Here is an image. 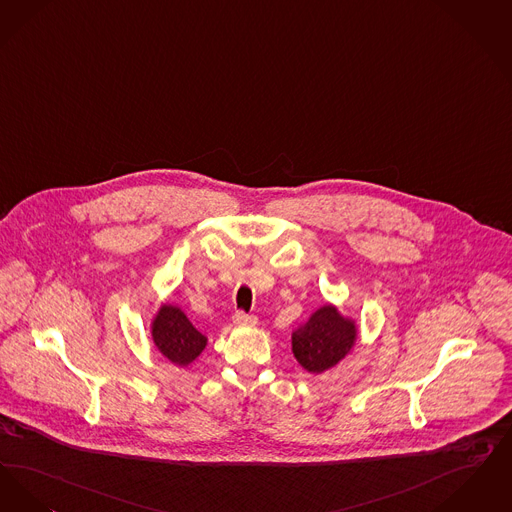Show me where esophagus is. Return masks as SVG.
<instances>
[{
  "instance_id": "esophagus-1",
  "label": "esophagus",
  "mask_w": 512,
  "mask_h": 512,
  "mask_svg": "<svg viewBox=\"0 0 512 512\" xmlns=\"http://www.w3.org/2000/svg\"><path fill=\"white\" fill-rule=\"evenodd\" d=\"M256 315H250V313L237 312L233 315V323L235 325H256Z\"/></svg>"
}]
</instances>
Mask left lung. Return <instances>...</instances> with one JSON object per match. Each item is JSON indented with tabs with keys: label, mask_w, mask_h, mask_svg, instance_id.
<instances>
[{
	"label": "left lung",
	"mask_w": 512,
	"mask_h": 512,
	"mask_svg": "<svg viewBox=\"0 0 512 512\" xmlns=\"http://www.w3.org/2000/svg\"><path fill=\"white\" fill-rule=\"evenodd\" d=\"M356 340V321L325 304L292 331V354L308 373L321 375L348 356Z\"/></svg>",
	"instance_id": "left-lung-1"
}]
</instances>
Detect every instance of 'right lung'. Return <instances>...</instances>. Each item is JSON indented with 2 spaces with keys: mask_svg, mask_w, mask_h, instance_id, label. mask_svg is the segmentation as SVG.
Listing matches in <instances>:
<instances>
[{
  "mask_svg": "<svg viewBox=\"0 0 512 512\" xmlns=\"http://www.w3.org/2000/svg\"><path fill=\"white\" fill-rule=\"evenodd\" d=\"M156 350L179 367H187L206 348V336L199 333L178 306L162 304L151 323Z\"/></svg>",
  "mask_w": 512,
  "mask_h": 512,
  "instance_id": "obj_1",
  "label": "right lung"
}]
</instances>
